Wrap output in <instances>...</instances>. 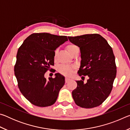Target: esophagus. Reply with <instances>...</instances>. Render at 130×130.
<instances>
[{"mask_svg": "<svg viewBox=\"0 0 130 130\" xmlns=\"http://www.w3.org/2000/svg\"><path fill=\"white\" fill-rule=\"evenodd\" d=\"M70 80V78H65V83H68L69 82V81Z\"/></svg>", "mask_w": 130, "mask_h": 130, "instance_id": "1", "label": "esophagus"}]
</instances>
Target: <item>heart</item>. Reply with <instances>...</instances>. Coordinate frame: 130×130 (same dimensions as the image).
I'll return each mask as SVG.
<instances>
[{"label":"heart","mask_w":130,"mask_h":130,"mask_svg":"<svg viewBox=\"0 0 130 130\" xmlns=\"http://www.w3.org/2000/svg\"><path fill=\"white\" fill-rule=\"evenodd\" d=\"M77 49H78V47H77L76 45H73V44H70V45H68L67 46V51L71 55ZM57 54H58V50H56L54 52V58H56ZM73 69V67H69V66L61 65L58 68V71L60 72L61 73L64 74L65 76H69L72 74Z\"/></svg>","instance_id":"1"}]
</instances>
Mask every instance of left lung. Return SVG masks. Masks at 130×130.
I'll use <instances>...</instances> for the list:
<instances>
[{
    "label": "left lung",
    "instance_id": "left-lung-1",
    "mask_svg": "<svg viewBox=\"0 0 130 130\" xmlns=\"http://www.w3.org/2000/svg\"><path fill=\"white\" fill-rule=\"evenodd\" d=\"M71 43L80 47V76H88L86 83L76 81L72 91L76 104L82 108L98 107L106 100L112 89L116 75L115 58L112 47L99 34L68 37Z\"/></svg>",
    "mask_w": 130,
    "mask_h": 130
}]
</instances>
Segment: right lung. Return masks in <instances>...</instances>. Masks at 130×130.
Returning <instances> with one entry per match:
<instances>
[{
	"instance_id": "obj_1",
	"label": "right lung",
	"mask_w": 130,
	"mask_h": 130,
	"mask_svg": "<svg viewBox=\"0 0 130 130\" xmlns=\"http://www.w3.org/2000/svg\"><path fill=\"white\" fill-rule=\"evenodd\" d=\"M68 40L67 36L34 33L18 50L15 76L22 94L33 105L45 107L56 102L65 77L57 73L47 80L44 76L54 65V51Z\"/></svg>"
}]
</instances>
